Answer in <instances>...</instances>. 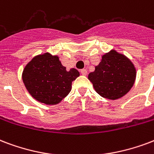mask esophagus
<instances>
[{
    "label": "esophagus",
    "instance_id": "1",
    "mask_svg": "<svg viewBox=\"0 0 154 154\" xmlns=\"http://www.w3.org/2000/svg\"><path fill=\"white\" fill-rule=\"evenodd\" d=\"M81 73H82L83 76H85V75L87 74V71H86V69H82V70H81Z\"/></svg>",
    "mask_w": 154,
    "mask_h": 154
}]
</instances>
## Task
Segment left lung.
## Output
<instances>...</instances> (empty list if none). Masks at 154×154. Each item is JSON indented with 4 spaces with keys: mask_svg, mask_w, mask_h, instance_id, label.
Instances as JSON below:
<instances>
[{
    "mask_svg": "<svg viewBox=\"0 0 154 154\" xmlns=\"http://www.w3.org/2000/svg\"><path fill=\"white\" fill-rule=\"evenodd\" d=\"M137 70L126 56L111 50L102 56L95 70L88 75V79L98 94L116 100L128 93L134 85Z\"/></svg>",
    "mask_w": 154,
    "mask_h": 154,
    "instance_id": "1",
    "label": "left lung"
}]
</instances>
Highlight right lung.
Returning <instances> with one entry per match:
<instances>
[{
  "label": "right lung",
  "mask_w": 154,
  "mask_h": 154,
  "mask_svg": "<svg viewBox=\"0 0 154 154\" xmlns=\"http://www.w3.org/2000/svg\"><path fill=\"white\" fill-rule=\"evenodd\" d=\"M77 69L67 71L59 56L48 52L35 56L25 66L22 81L30 94L39 103L56 105L72 89V82L79 77Z\"/></svg>",
  "instance_id": "add662e5"
}]
</instances>
